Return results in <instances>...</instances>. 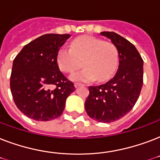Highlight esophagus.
Segmentation results:
<instances>
[{
	"instance_id": "34e87169",
	"label": "esophagus",
	"mask_w": 160,
	"mask_h": 160,
	"mask_svg": "<svg viewBox=\"0 0 160 160\" xmlns=\"http://www.w3.org/2000/svg\"><path fill=\"white\" fill-rule=\"evenodd\" d=\"M81 85H85L84 84H81V83H75V87H79V86H81Z\"/></svg>"
}]
</instances>
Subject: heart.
Here are the masks:
<instances>
[{
    "label": "heart",
    "mask_w": 160,
    "mask_h": 160,
    "mask_svg": "<svg viewBox=\"0 0 160 160\" xmlns=\"http://www.w3.org/2000/svg\"><path fill=\"white\" fill-rule=\"evenodd\" d=\"M57 62L60 70L66 73L75 71L81 63L84 65L85 68L70 75L71 80L86 82L96 79L102 82L111 77L116 70L119 54L111 42L92 36H80L70 44V49H60Z\"/></svg>",
    "instance_id": "1"
}]
</instances>
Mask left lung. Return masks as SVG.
Listing matches in <instances>:
<instances>
[{"mask_svg": "<svg viewBox=\"0 0 160 160\" xmlns=\"http://www.w3.org/2000/svg\"><path fill=\"white\" fill-rule=\"evenodd\" d=\"M116 46L119 68L111 80L98 86H89L85 103L87 114L98 122L110 123L121 119L134 106L143 85V59L135 46L115 32L104 31Z\"/></svg>", "mask_w": 160, "mask_h": 160, "instance_id": "obj_1", "label": "left lung"}]
</instances>
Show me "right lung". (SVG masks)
I'll list each match as a JSON object with an SVG mask.
<instances>
[{"instance_id": "obj_1", "label": "right lung", "mask_w": 160, "mask_h": 160, "mask_svg": "<svg viewBox=\"0 0 160 160\" xmlns=\"http://www.w3.org/2000/svg\"><path fill=\"white\" fill-rule=\"evenodd\" d=\"M69 34H46L24 46L13 60L10 86L15 104L29 118L49 121L60 117L74 83L60 70L57 54Z\"/></svg>"}]
</instances>
